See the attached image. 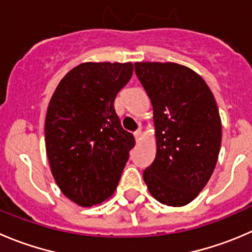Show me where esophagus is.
<instances>
[{
  "label": "esophagus",
  "instance_id": "esophagus-1",
  "mask_svg": "<svg viewBox=\"0 0 252 252\" xmlns=\"http://www.w3.org/2000/svg\"><path fill=\"white\" fill-rule=\"evenodd\" d=\"M134 138H135L136 143H139V141H140V138H141L140 130H138V131H135V133H134Z\"/></svg>",
  "mask_w": 252,
  "mask_h": 252
}]
</instances>
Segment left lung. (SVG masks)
I'll return each mask as SVG.
<instances>
[{"label":"left lung","mask_w":252,"mask_h":252,"mask_svg":"<svg viewBox=\"0 0 252 252\" xmlns=\"http://www.w3.org/2000/svg\"><path fill=\"white\" fill-rule=\"evenodd\" d=\"M153 104L156 156L143 177L151 196L170 207L193 201L208 183L221 143V121L211 89L176 63H135Z\"/></svg>","instance_id":"1"}]
</instances>
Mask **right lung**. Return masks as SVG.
I'll return each instance as SVG.
<instances>
[{
  "label": "right lung",
  "mask_w": 252,
  "mask_h": 252,
  "mask_svg": "<svg viewBox=\"0 0 252 252\" xmlns=\"http://www.w3.org/2000/svg\"><path fill=\"white\" fill-rule=\"evenodd\" d=\"M131 63H82L59 82L45 117L51 173L65 197L81 207L113 196L135 145L114 111Z\"/></svg>",
  "instance_id": "1"
}]
</instances>
